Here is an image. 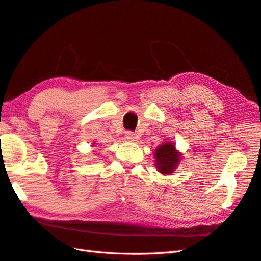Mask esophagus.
I'll use <instances>...</instances> for the list:
<instances>
[{
	"label": "esophagus",
	"instance_id": "1",
	"mask_svg": "<svg viewBox=\"0 0 261 261\" xmlns=\"http://www.w3.org/2000/svg\"><path fill=\"white\" fill-rule=\"evenodd\" d=\"M125 138H126V140H129V141H135L136 136H135L134 132L126 131V132H125Z\"/></svg>",
	"mask_w": 261,
	"mask_h": 261
}]
</instances>
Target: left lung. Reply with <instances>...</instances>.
<instances>
[{"mask_svg": "<svg viewBox=\"0 0 261 261\" xmlns=\"http://www.w3.org/2000/svg\"><path fill=\"white\" fill-rule=\"evenodd\" d=\"M154 166L157 170L164 176L171 175L178 167L181 160V152L176 149L174 142L165 141L154 149Z\"/></svg>", "mask_w": 261, "mask_h": 261, "instance_id": "1", "label": "left lung"}]
</instances>
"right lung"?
Wrapping results in <instances>:
<instances>
[{"label": "right lung", "instance_id": "right-lung-1", "mask_svg": "<svg viewBox=\"0 0 261 261\" xmlns=\"http://www.w3.org/2000/svg\"><path fill=\"white\" fill-rule=\"evenodd\" d=\"M94 146H95V143H94V142H93V145H92V147H94Z\"/></svg>", "mask_w": 261, "mask_h": 261}]
</instances>
